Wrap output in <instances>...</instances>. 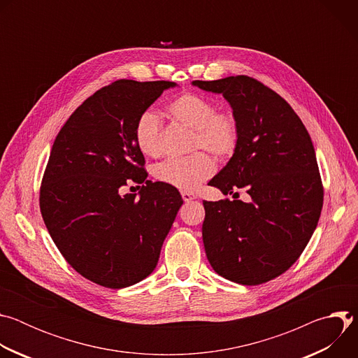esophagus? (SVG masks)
Listing matches in <instances>:
<instances>
[{
	"label": "esophagus",
	"mask_w": 358,
	"mask_h": 358,
	"mask_svg": "<svg viewBox=\"0 0 358 358\" xmlns=\"http://www.w3.org/2000/svg\"><path fill=\"white\" fill-rule=\"evenodd\" d=\"M181 196H182V199H184L185 202H191V201L196 199V196H195L194 194H191V192H187V191H182V192H181Z\"/></svg>",
	"instance_id": "esophagus-1"
}]
</instances>
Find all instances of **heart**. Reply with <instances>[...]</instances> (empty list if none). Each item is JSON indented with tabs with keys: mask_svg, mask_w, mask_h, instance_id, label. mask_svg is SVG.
Here are the masks:
<instances>
[{
	"mask_svg": "<svg viewBox=\"0 0 358 358\" xmlns=\"http://www.w3.org/2000/svg\"><path fill=\"white\" fill-rule=\"evenodd\" d=\"M170 115L195 131L194 148H206L218 157H227L235 150L238 126L231 113L215 112L214 101L202 94L184 93L169 105ZM134 138L143 155H162V119L152 109L144 110L136 122ZM215 171L214 160L206 152H195L185 159H169L152 170L155 177L181 191H195Z\"/></svg>",
	"mask_w": 358,
	"mask_h": 358,
	"instance_id": "heart-1",
	"label": "heart"
}]
</instances>
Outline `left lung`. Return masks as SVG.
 <instances>
[{
  "label": "left lung",
  "mask_w": 358,
  "mask_h": 358,
  "mask_svg": "<svg viewBox=\"0 0 358 358\" xmlns=\"http://www.w3.org/2000/svg\"><path fill=\"white\" fill-rule=\"evenodd\" d=\"M192 86L222 94L238 126L234 155L210 184L224 195L245 188L250 196L203 201L208 262L231 282L265 283L297 261L320 218L323 187L312 138L283 97L249 76Z\"/></svg>",
  "instance_id": "obj_1"
}]
</instances>
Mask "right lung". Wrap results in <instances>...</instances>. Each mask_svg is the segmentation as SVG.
<instances>
[{
	"label": "right lung",
	"mask_w": 358,
	"mask_h": 358,
	"mask_svg": "<svg viewBox=\"0 0 358 358\" xmlns=\"http://www.w3.org/2000/svg\"><path fill=\"white\" fill-rule=\"evenodd\" d=\"M174 82L116 80L72 113L58 133L43 174L39 206L68 264L110 289L138 283L156 269L182 199L151 182L134 138L137 117ZM129 179L138 194H120Z\"/></svg>",
	"instance_id": "obj_1"
}]
</instances>
